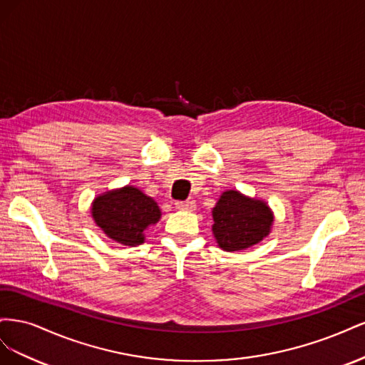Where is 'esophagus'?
Returning <instances> with one entry per match:
<instances>
[{
    "label": "esophagus",
    "instance_id": "1",
    "mask_svg": "<svg viewBox=\"0 0 365 365\" xmlns=\"http://www.w3.org/2000/svg\"><path fill=\"white\" fill-rule=\"evenodd\" d=\"M175 207L178 210H187V212H193V210L196 208V204H195V201H178V202H175Z\"/></svg>",
    "mask_w": 365,
    "mask_h": 365
}]
</instances>
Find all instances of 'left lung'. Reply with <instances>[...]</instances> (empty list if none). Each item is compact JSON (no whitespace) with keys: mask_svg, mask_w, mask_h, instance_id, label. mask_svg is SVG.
I'll return each mask as SVG.
<instances>
[{"mask_svg":"<svg viewBox=\"0 0 365 365\" xmlns=\"http://www.w3.org/2000/svg\"><path fill=\"white\" fill-rule=\"evenodd\" d=\"M213 235L219 248L233 252L259 244L271 233L274 215L268 204L227 190L213 208Z\"/></svg>","mask_w":365,"mask_h":365,"instance_id":"left-lung-1","label":"left lung"}]
</instances>
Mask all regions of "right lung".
<instances>
[{"label":"right lung","mask_w":365,"mask_h":365,"mask_svg":"<svg viewBox=\"0 0 365 365\" xmlns=\"http://www.w3.org/2000/svg\"><path fill=\"white\" fill-rule=\"evenodd\" d=\"M91 215L109 239L128 247L141 245L146 231L161 217L158 204L132 185L97 196Z\"/></svg>","instance_id":"add662e5"}]
</instances>
